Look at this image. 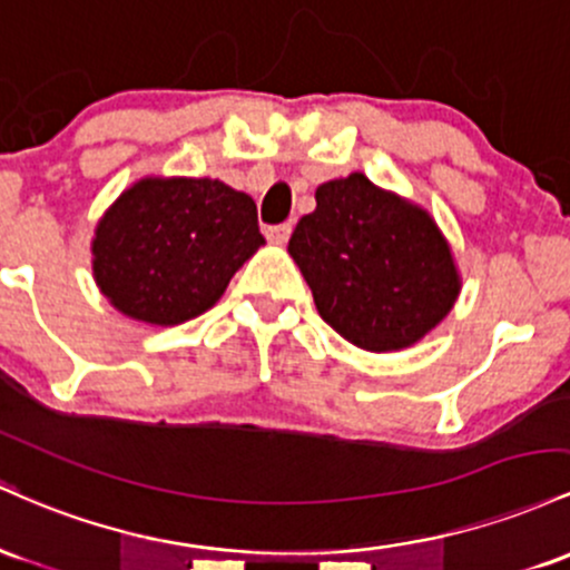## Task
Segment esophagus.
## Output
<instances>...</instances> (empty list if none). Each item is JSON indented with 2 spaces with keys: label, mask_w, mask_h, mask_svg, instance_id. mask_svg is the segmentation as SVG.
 I'll list each match as a JSON object with an SVG mask.
<instances>
[{
  "label": "esophagus",
  "mask_w": 570,
  "mask_h": 570,
  "mask_svg": "<svg viewBox=\"0 0 570 570\" xmlns=\"http://www.w3.org/2000/svg\"><path fill=\"white\" fill-rule=\"evenodd\" d=\"M293 226L291 223H279V226H268L266 228V239L274 242V245H285L287 236H291Z\"/></svg>",
  "instance_id": "obj_1"
}]
</instances>
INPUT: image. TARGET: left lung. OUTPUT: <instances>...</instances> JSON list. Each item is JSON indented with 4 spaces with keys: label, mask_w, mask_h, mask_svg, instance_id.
I'll use <instances>...</instances> for the list:
<instances>
[{
    "label": "left lung",
    "mask_w": 570,
    "mask_h": 570,
    "mask_svg": "<svg viewBox=\"0 0 570 570\" xmlns=\"http://www.w3.org/2000/svg\"><path fill=\"white\" fill-rule=\"evenodd\" d=\"M315 202L287 253L302 268L320 317L371 353L423 338L460 291L436 223L357 171L320 185Z\"/></svg>",
    "instance_id": "1"
}]
</instances>
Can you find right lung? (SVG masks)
<instances>
[{
    "label": "right lung",
    "instance_id": "add662e5",
    "mask_svg": "<svg viewBox=\"0 0 570 570\" xmlns=\"http://www.w3.org/2000/svg\"><path fill=\"white\" fill-rule=\"evenodd\" d=\"M264 245L258 209L220 180H139L101 217L94 274L124 315L177 325L202 315Z\"/></svg>",
    "mask_w": 570,
    "mask_h": 570
}]
</instances>
